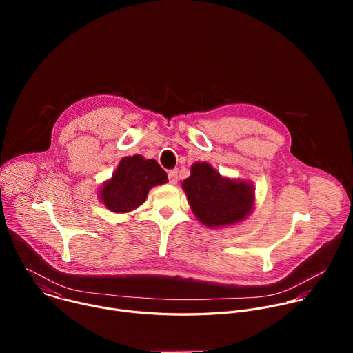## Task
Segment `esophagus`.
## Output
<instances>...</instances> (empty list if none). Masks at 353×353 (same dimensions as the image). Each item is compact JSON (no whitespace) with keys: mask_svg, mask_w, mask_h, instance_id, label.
Wrapping results in <instances>:
<instances>
[{"mask_svg":"<svg viewBox=\"0 0 353 353\" xmlns=\"http://www.w3.org/2000/svg\"><path fill=\"white\" fill-rule=\"evenodd\" d=\"M168 176H169V181H170L172 184H176V183H177V180H179V170H177V169L169 170Z\"/></svg>","mask_w":353,"mask_h":353,"instance_id":"1","label":"esophagus"}]
</instances>
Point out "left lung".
Returning <instances> with one entry per match:
<instances>
[{
	"label": "left lung",
	"mask_w": 353,
	"mask_h": 353,
	"mask_svg": "<svg viewBox=\"0 0 353 353\" xmlns=\"http://www.w3.org/2000/svg\"><path fill=\"white\" fill-rule=\"evenodd\" d=\"M190 207L198 221L208 228L233 225L253 208V187L222 177L208 163H195L183 181Z\"/></svg>",
	"instance_id": "obj_1"
}]
</instances>
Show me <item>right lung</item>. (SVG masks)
I'll list each match as a JSON object with an SVG mask.
<instances>
[{"mask_svg":"<svg viewBox=\"0 0 353 353\" xmlns=\"http://www.w3.org/2000/svg\"><path fill=\"white\" fill-rule=\"evenodd\" d=\"M166 181L168 174L157 161L141 155L128 157L102 187L100 199L113 212H128L143 203L150 188Z\"/></svg>","mask_w":353,"mask_h":353,"instance_id":"right-lung-1","label":"right lung"}]
</instances>
